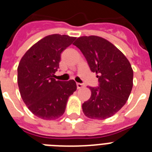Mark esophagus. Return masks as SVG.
Instances as JSON below:
<instances>
[{
    "label": "esophagus",
    "mask_w": 152,
    "mask_h": 152,
    "mask_svg": "<svg viewBox=\"0 0 152 152\" xmlns=\"http://www.w3.org/2000/svg\"><path fill=\"white\" fill-rule=\"evenodd\" d=\"M76 87H77V89H80L83 87V83H76Z\"/></svg>",
    "instance_id": "1"
}]
</instances>
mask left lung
<instances>
[{
	"label": "left lung",
	"instance_id": "8db88e82",
	"mask_svg": "<svg viewBox=\"0 0 152 152\" xmlns=\"http://www.w3.org/2000/svg\"><path fill=\"white\" fill-rule=\"evenodd\" d=\"M73 45L83 53L99 82V88H89L91 95L82 105L83 113L91 119L110 118L122 108L132 91L131 64L121 51L102 37H79Z\"/></svg>",
	"mask_w": 152,
	"mask_h": 152
}]
</instances>
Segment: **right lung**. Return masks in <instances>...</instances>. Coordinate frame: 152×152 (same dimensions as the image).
<instances>
[{
	"instance_id": "obj_1",
	"label": "right lung",
	"mask_w": 152,
	"mask_h": 152,
	"mask_svg": "<svg viewBox=\"0 0 152 152\" xmlns=\"http://www.w3.org/2000/svg\"><path fill=\"white\" fill-rule=\"evenodd\" d=\"M76 37L53 34L44 37L25 53L18 66L17 82L23 101L33 114L44 120L63 115L69 96L76 90L73 80H55L61 53Z\"/></svg>"
}]
</instances>
